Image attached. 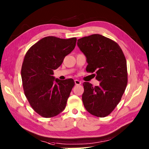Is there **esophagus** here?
<instances>
[{
	"label": "esophagus",
	"instance_id": "obj_1",
	"mask_svg": "<svg viewBox=\"0 0 149 149\" xmlns=\"http://www.w3.org/2000/svg\"><path fill=\"white\" fill-rule=\"evenodd\" d=\"M74 82H75V85H80V84H81V82L80 81L77 80V79H75V80L74 81Z\"/></svg>",
	"mask_w": 149,
	"mask_h": 149
}]
</instances>
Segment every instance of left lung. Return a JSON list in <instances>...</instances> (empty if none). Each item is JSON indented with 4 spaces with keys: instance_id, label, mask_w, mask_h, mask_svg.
Segmentation results:
<instances>
[{
    "instance_id": "obj_1",
    "label": "left lung",
    "mask_w": 149,
    "mask_h": 149,
    "mask_svg": "<svg viewBox=\"0 0 149 149\" xmlns=\"http://www.w3.org/2000/svg\"><path fill=\"white\" fill-rule=\"evenodd\" d=\"M77 46L86 58L88 72H95L99 86L83 83L82 99L91 115L105 117L121 100L127 84V62L120 46L98 34L77 40Z\"/></svg>"
}]
</instances>
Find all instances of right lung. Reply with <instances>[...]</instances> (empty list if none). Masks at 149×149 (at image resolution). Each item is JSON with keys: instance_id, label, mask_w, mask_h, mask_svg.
Returning <instances> with one entry per match:
<instances>
[{"instance_id": "right-lung-1", "label": "right lung", "mask_w": 149, "mask_h": 149, "mask_svg": "<svg viewBox=\"0 0 149 149\" xmlns=\"http://www.w3.org/2000/svg\"><path fill=\"white\" fill-rule=\"evenodd\" d=\"M76 41V38L45 37L25 56L21 70L25 95L33 109L45 118L58 115L65 108L74 81L56 79L54 70L74 49Z\"/></svg>"}]
</instances>
